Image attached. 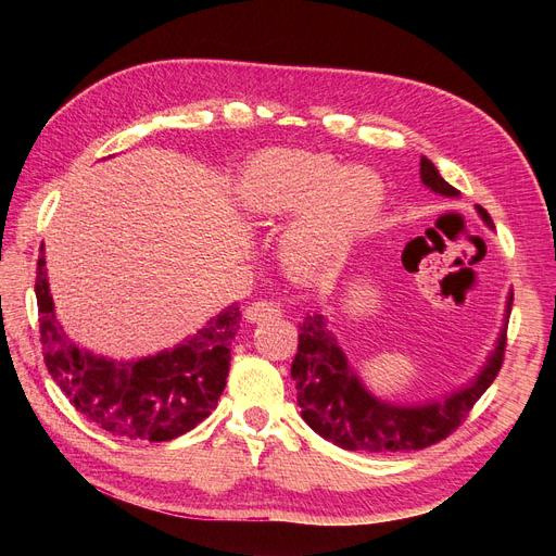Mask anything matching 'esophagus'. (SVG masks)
<instances>
[{
	"instance_id": "34e87169",
	"label": "esophagus",
	"mask_w": 556,
	"mask_h": 556,
	"mask_svg": "<svg viewBox=\"0 0 556 556\" xmlns=\"http://www.w3.org/2000/svg\"><path fill=\"white\" fill-rule=\"evenodd\" d=\"M280 306L276 304V301H268V299H262V301H252L250 306H245L243 315L248 323H264V319H276L280 317Z\"/></svg>"
}]
</instances>
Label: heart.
Instances as JSON below:
<instances>
[{
  "instance_id": "heart-1",
  "label": "heart",
  "mask_w": 556,
  "mask_h": 556,
  "mask_svg": "<svg viewBox=\"0 0 556 556\" xmlns=\"http://www.w3.org/2000/svg\"><path fill=\"white\" fill-rule=\"evenodd\" d=\"M243 208L264 220L299 213L282 231V260L296 274H317L339 262L357 229L382 201V180L366 166L329 155L271 150L252 160L237 185Z\"/></svg>"
}]
</instances>
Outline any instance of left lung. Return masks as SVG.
I'll return each mask as SVG.
<instances>
[{
  "mask_svg": "<svg viewBox=\"0 0 556 556\" xmlns=\"http://www.w3.org/2000/svg\"><path fill=\"white\" fill-rule=\"evenodd\" d=\"M419 178L435 194L459 197V190H454L427 157L419 160ZM476 211L482 223L494 229L490 213L482 206H476ZM510 306L513 290L506 299L496 345L476 378L459 390L425 403H392L368 392L336 336L327 329V317L319 313L306 315L299 327V352L292 362L301 417L325 441L343 450L410 452L447 439L498 374Z\"/></svg>",
  "mask_w": 556,
  "mask_h": 556,
  "instance_id": "1",
  "label": "left lung"
}]
</instances>
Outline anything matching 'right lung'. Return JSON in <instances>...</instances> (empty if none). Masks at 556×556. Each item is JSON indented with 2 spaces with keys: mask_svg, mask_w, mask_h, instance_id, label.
<instances>
[{
  "mask_svg": "<svg viewBox=\"0 0 556 556\" xmlns=\"http://www.w3.org/2000/svg\"><path fill=\"white\" fill-rule=\"evenodd\" d=\"M37 306L43 362L76 410L99 429L129 441L162 443L194 429L220 399L241 329L237 304L174 348L139 359H111L78 345L55 315L46 252L37 262Z\"/></svg>",
  "mask_w": 556,
  "mask_h": 556,
  "instance_id": "add662e5",
  "label": "right lung"
}]
</instances>
